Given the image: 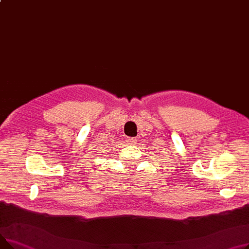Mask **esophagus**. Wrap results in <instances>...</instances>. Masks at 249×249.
Listing matches in <instances>:
<instances>
[{"mask_svg": "<svg viewBox=\"0 0 249 249\" xmlns=\"http://www.w3.org/2000/svg\"><path fill=\"white\" fill-rule=\"evenodd\" d=\"M136 141H137V138H135V137H129L127 139V142L130 143V144H135Z\"/></svg>", "mask_w": 249, "mask_h": 249, "instance_id": "1", "label": "esophagus"}]
</instances>
